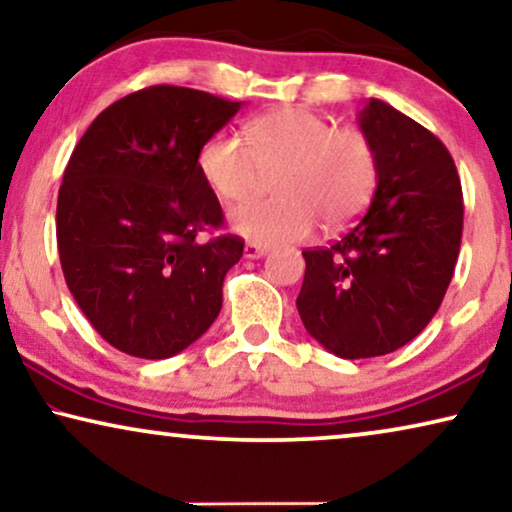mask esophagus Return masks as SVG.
<instances>
[{
  "label": "esophagus",
  "instance_id": "obj_1",
  "mask_svg": "<svg viewBox=\"0 0 512 512\" xmlns=\"http://www.w3.org/2000/svg\"><path fill=\"white\" fill-rule=\"evenodd\" d=\"M265 254H268V247H263V244H258V242L244 244V256L247 258H261Z\"/></svg>",
  "mask_w": 512,
  "mask_h": 512
}]
</instances>
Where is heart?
<instances>
[{
  "label": "heart",
  "mask_w": 512,
  "mask_h": 512,
  "mask_svg": "<svg viewBox=\"0 0 512 512\" xmlns=\"http://www.w3.org/2000/svg\"><path fill=\"white\" fill-rule=\"evenodd\" d=\"M207 186L226 202H242L277 174L279 198L230 212L235 233L258 244L298 242L317 226L340 228L370 205L380 184V153L366 130L335 128L310 109L268 111L240 135L209 137L198 153Z\"/></svg>",
  "instance_id": "1"
}]
</instances>
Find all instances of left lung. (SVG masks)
<instances>
[{
    "instance_id": "left-lung-1",
    "label": "left lung",
    "mask_w": 512,
    "mask_h": 512,
    "mask_svg": "<svg viewBox=\"0 0 512 512\" xmlns=\"http://www.w3.org/2000/svg\"><path fill=\"white\" fill-rule=\"evenodd\" d=\"M380 153V184L352 230L305 249L298 312L340 359L396 352L443 303L464 230L457 165L440 139L389 104L359 114Z\"/></svg>"
}]
</instances>
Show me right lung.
<instances>
[{"instance_id":"add662e5","label":"right lung","mask_w":512,"mask_h":512,"mask_svg":"<svg viewBox=\"0 0 512 512\" xmlns=\"http://www.w3.org/2000/svg\"><path fill=\"white\" fill-rule=\"evenodd\" d=\"M242 102L151 86L90 123L58 193L65 282L97 333L137 359H170L200 338L223 303L244 240L219 230V200L198 153Z\"/></svg>"}]
</instances>
